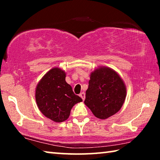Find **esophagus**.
<instances>
[{
    "label": "esophagus",
    "mask_w": 160,
    "mask_h": 160,
    "mask_svg": "<svg viewBox=\"0 0 160 160\" xmlns=\"http://www.w3.org/2000/svg\"><path fill=\"white\" fill-rule=\"evenodd\" d=\"M80 97L82 99V100L84 101V100H85V92H81L80 94Z\"/></svg>",
    "instance_id": "34e87169"
}]
</instances>
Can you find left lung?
Segmentation results:
<instances>
[{
	"label": "left lung",
	"instance_id": "8db88e82",
	"mask_svg": "<svg viewBox=\"0 0 160 160\" xmlns=\"http://www.w3.org/2000/svg\"><path fill=\"white\" fill-rule=\"evenodd\" d=\"M85 104L97 118L106 119L122 107L126 87L122 78L109 67H99L91 72Z\"/></svg>",
	"mask_w": 160,
	"mask_h": 160
}]
</instances>
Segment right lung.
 I'll return each mask as SVG.
<instances>
[{"label":"right lung","instance_id":"1","mask_svg":"<svg viewBox=\"0 0 160 160\" xmlns=\"http://www.w3.org/2000/svg\"><path fill=\"white\" fill-rule=\"evenodd\" d=\"M35 99L40 112L57 123L67 120L72 107L82 101L66 82V72L59 68H53L38 82Z\"/></svg>","mask_w":160,"mask_h":160}]
</instances>
